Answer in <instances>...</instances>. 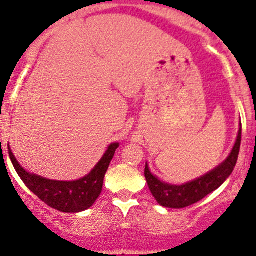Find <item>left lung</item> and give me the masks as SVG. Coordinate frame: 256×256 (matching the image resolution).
<instances>
[{
    "label": "left lung",
    "instance_id": "left-lung-1",
    "mask_svg": "<svg viewBox=\"0 0 256 256\" xmlns=\"http://www.w3.org/2000/svg\"><path fill=\"white\" fill-rule=\"evenodd\" d=\"M241 144V125L232 150L221 164L204 176L196 178L184 184H170L160 180L152 173L148 163L145 164V178L152 197L160 206L168 208H184L196 204L207 194L216 190L231 176L238 162Z\"/></svg>",
    "mask_w": 256,
    "mask_h": 256
}]
</instances>
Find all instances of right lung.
<instances>
[{
	"instance_id": "right-lung-1",
	"label": "right lung",
	"mask_w": 256,
	"mask_h": 256,
	"mask_svg": "<svg viewBox=\"0 0 256 256\" xmlns=\"http://www.w3.org/2000/svg\"><path fill=\"white\" fill-rule=\"evenodd\" d=\"M118 145V142L110 144L106 152L101 158V160L96 164L94 168L87 176L77 180H52L38 174L28 173L20 166L10 146L8 155L15 166V170L18 172V176L22 179L26 187L36 194L44 204L60 212L77 214L92 207L96 200L100 197L104 174Z\"/></svg>"
}]
</instances>
